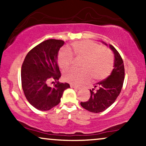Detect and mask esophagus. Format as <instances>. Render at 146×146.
<instances>
[{"instance_id": "34e87169", "label": "esophagus", "mask_w": 146, "mask_h": 146, "mask_svg": "<svg viewBox=\"0 0 146 146\" xmlns=\"http://www.w3.org/2000/svg\"><path fill=\"white\" fill-rule=\"evenodd\" d=\"M70 86H71V88H75V89H78V90L80 89V87H78V86H75V85H74V84H70Z\"/></svg>"}]
</instances>
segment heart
Returning <instances> with one entry per match:
<instances>
[{"instance_id":"b5f03b06","label":"heart","mask_w":146,"mask_h":146,"mask_svg":"<svg viewBox=\"0 0 146 146\" xmlns=\"http://www.w3.org/2000/svg\"><path fill=\"white\" fill-rule=\"evenodd\" d=\"M73 55L76 58H84L82 69H72L64 72V78L68 82L81 85L93 78L95 80L106 78L113 69L114 57L109 48L91 40H81L72 43ZM73 55L69 49L64 48L58 55V65L63 71L73 64Z\"/></svg>"}]
</instances>
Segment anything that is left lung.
<instances>
[{
  "label": "left lung",
  "mask_w": 146,
  "mask_h": 146,
  "mask_svg": "<svg viewBox=\"0 0 146 146\" xmlns=\"http://www.w3.org/2000/svg\"><path fill=\"white\" fill-rule=\"evenodd\" d=\"M109 46L115 55V64L111 74L90 90V97L88 101L80 103L84 108L92 113H101L110 107L117 100L123 86L125 76L123 60L113 45L110 44Z\"/></svg>",
  "instance_id": "1"
}]
</instances>
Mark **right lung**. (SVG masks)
Returning a JSON list of instances; mask_svg holds the SVG:
<instances>
[{"label": "right lung", "instance_id": "obj_1", "mask_svg": "<svg viewBox=\"0 0 146 146\" xmlns=\"http://www.w3.org/2000/svg\"><path fill=\"white\" fill-rule=\"evenodd\" d=\"M64 44L61 40H46L30 50L25 57L21 68L22 87L25 98L36 109H51L60 102L64 90L70 87L68 83L58 82L53 86L48 84L61 77L57 60Z\"/></svg>", "mask_w": 146, "mask_h": 146}]
</instances>
